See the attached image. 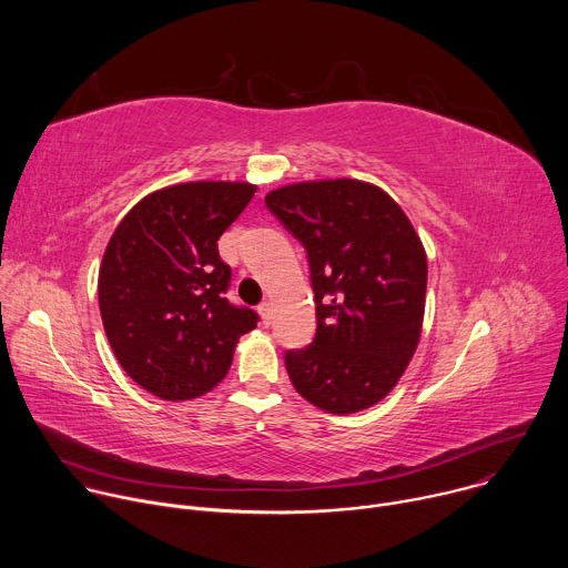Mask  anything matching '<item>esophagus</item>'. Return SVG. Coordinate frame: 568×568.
<instances>
[{
  "label": "esophagus",
  "instance_id": "34e87169",
  "mask_svg": "<svg viewBox=\"0 0 568 568\" xmlns=\"http://www.w3.org/2000/svg\"><path fill=\"white\" fill-rule=\"evenodd\" d=\"M258 312H261V316H263L265 326H270V323H272V303H270V301H263V303L258 305Z\"/></svg>",
  "mask_w": 568,
  "mask_h": 568
}]
</instances>
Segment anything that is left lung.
I'll return each instance as SVG.
<instances>
[{
	"instance_id": "obj_1",
	"label": "left lung",
	"mask_w": 568,
	"mask_h": 568,
	"mask_svg": "<svg viewBox=\"0 0 568 568\" xmlns=\"http://www.w3.org/2000/svg\"><path fill=\"white\" fill-rule=\"evenodd\" d=\"M265 204L303 245L316 303L312 344L285 353L294 388L328 414L373 407L420 342L427 256L414 224L359 180L290 184Z\"/></svg>"
}]
</instances>
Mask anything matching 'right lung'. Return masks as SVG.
Wrapping results in <instances>:
<instances>
[{
	"label": "right lung",
	"instance_id": "add662e5",
	"mask_svg": "<svg viewBox=\"0 0 568 568\" xmlns=\"http://www.w3.org/2000/svg\"><path fill=\"white\" fill-rule=\"evenodd\" d=\"M256 193L247 182H189L143 197L121 220L99 272L108 342L123 371L171 402L224 379L258 314L226 298L220 235Z\"/></svg>",
	"mask_w": 568,
	"mask_h": 568
}]
</instances>
